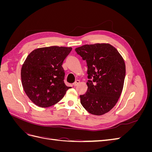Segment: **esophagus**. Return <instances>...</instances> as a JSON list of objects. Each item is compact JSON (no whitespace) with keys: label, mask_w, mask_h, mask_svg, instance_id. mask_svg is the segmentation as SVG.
I'll return each mask as SVG.
<instances>
[{"label":"esophagus","mask_w":152,"mask_h":152,"mask_svg":"<svg viewBox=\"0 0 152 152\" xmlns=\"http://www.w3.org/2000/svg\"><path fill=\"white\" fill-rule=\"evenodd\" d=\"M80 83V80H75V82H74V83L73 84V86H77L78 84H79Z\"/></svg>","instance_id":"34e87169"}]
</instances>
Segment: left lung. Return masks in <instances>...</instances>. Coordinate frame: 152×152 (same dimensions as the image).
Masks as SVG:
<instances>
[{"instance_id":"left-lung-1","label":"left lung","mask_w":152,"mask_h":152,"mask_svg":"<svg viewBox=\"0 0 152 152\" xmlns=\"http://www.w3.org/2000/svg\"><path fill=\"white\" fill-rule=\"evenodd\" d=\"M87 62V91L80 96L89 113L102 115L117 103L124 87L126 65L121 54L108 43L86 44L75 49Z\"/></svg>"}]
</instances>
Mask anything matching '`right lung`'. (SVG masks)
I'll return each mask as SVG.
<instances>
[{"label": "right lung", "mask_w": 152, "mask_h": 152, "mask_svg": "<svg viewBox=\"0 0 152 152\" xmlns=\"http://www.w3.org/2000/svg\"><path fill=\"white\" fill-rule=\"evenodd\" d=\"M71 47L50 46L34 49L26 57L21 70L26 94L37 106L46 108L58 103L70 89L64 83L62 64Z\"/></svg>", "instance_id": "obj_1"}]
</instances>
